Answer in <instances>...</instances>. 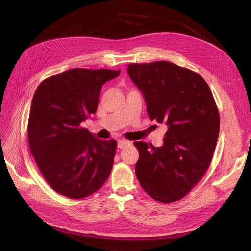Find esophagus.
Masks as SVG:
<instances>
[{
	"mask_svg": "<svg viewBox=\"0 0 251 251\" xmlns=\"http://www.w3.org/2000/svg\"><path fill=\"white\" fill-rule=\"evenodd\" d=\"M130 143H131V142L127 141V140H118L117 147H118V149H124V148L127 147Z\"/></svg>",
	"mask_w": 251,
	"mask_h": 251,
	"instance_id": "1",
	"label": "esophagus"
}]
</instances>
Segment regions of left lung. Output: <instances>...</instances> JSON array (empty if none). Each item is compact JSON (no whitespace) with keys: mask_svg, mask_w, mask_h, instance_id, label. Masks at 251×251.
<instances>
[{"mask_svg":"<svg viewBox=\"0 0 251 251\" xmlns=\"http://www.w3.org/2000/svg\"><path fill=\"white\" fill-rule=\"evenodd\" d=\"M127 73L144 96L150 119L168 126L162 147L134 142L136 176L156 201L176 202L209 168L220 131L215 98L201 75L170 62L130 64Z\"/></svg>","mask_w":251,"mask_h":251,"instance_id":"obj_1","label":"left lung"}]
</instances>
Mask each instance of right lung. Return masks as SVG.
Listing matches in <instances>:
<instances>
[{"label":"right lung","mask_w":251,"mask_h":251,"mask_svg":"<svg viewBox=\"0 0 251 251\" xmlns=\"http://www.w3.org/2000/svg\"><path fill=\"white\" fill-rule=\"evenodd\" d=\"M119 74L75 68L46 78L33 95L30 151L47 183L68 198H86L110 176L116 140L97 139L80 125L96 112L103 83Z\"/></svg>","instance_id":"obj_1"}]
</instances>
